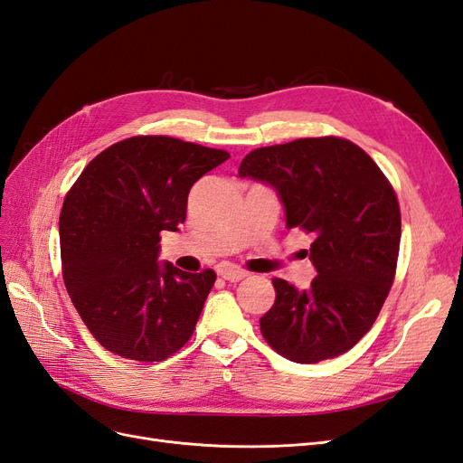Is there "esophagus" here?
Returning a JSON list of instances; mask_svg holds the SVG:
<instances>
[{"mask_svg":"<svg viewBox=\"0 0 463 463\" xmlns=\"http://www.w3.org/2000/svg\"><path fill=\"white\" fill-rule=\"evenodd\" d=\"M220 276L223 279H228V282H241V279H245L249 274L240 269V266H233V264H223L220 269Z\"/></svg>","mask_w":463,"mask_h":463,"instance_id":"esophagus-1","label":"esophagus"}]
</instances>
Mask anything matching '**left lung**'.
Segmentation results:
<instances>
[{"label": "left lung", "mask_w": 463, "mask_h": 463, "mask_svg": "<svg viewBox=\"0 0 463 463\" xmlns=\"http://www.w3.org/2000/svg\"><path fill=\"white\" fill-rule=\"evenodd\" d=\"M240 177L270 185L286 226L315 235L307 289L274 278L260 332L296 363L338 357L365 335L394 282L402 220L396 193L373 158L338 137L298 138L249 152Z\"/></svg>", "instance_id": "left-lung-1"}]
</instances>
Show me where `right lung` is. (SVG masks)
<instances>
[{
	"label": "right lung",
	"instance_id": "add662e5",
	"mask_svg": "<svg viewBox=\"0 0 463 463\" xmlns=\"http://www.w3.org/2000/svg\"><path fill=\"white\" fill-rule=\"evenodd\" d=\"M228 158L172 137H131L98 154L67 193L63 282L108 352L164 361L193 335L216 274L160 264V232L179 230L194 181Z\"/></svg>",
	"mask_w": 463,
	"mask_h": 463
}]
</instances>
